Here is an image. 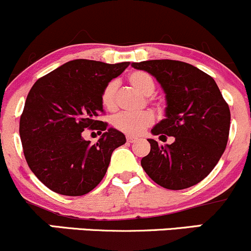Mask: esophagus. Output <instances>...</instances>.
I'll list each match as a JSON object with an SVG mask.
<instances>
[{
	"label": "esophagus",
	"mask_w": 251,
	"mask_h": 251,
	"mask_svg": "<svg viewBox=\"0 0 251 251\" xmlns=\"http://www.w3.org/2000/svg\"><path fill=\"white\" fill-rule=\"evenodd\" d=\"M126 139H127V142H130V143H134V142L137 141V137H133V136H127L126 137Z\"/></svg>",
	"instance_id": "1"
}]
</instances>
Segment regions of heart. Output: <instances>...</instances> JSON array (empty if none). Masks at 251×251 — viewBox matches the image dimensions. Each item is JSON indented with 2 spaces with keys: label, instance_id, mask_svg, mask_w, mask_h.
I'll list each match as a JSON object with an SVG mask.
<instances>
[{
  "label": "heart",
  "instance_id": "b5f03b06",
  "mask_svg": "<svg viewBox=\"0 0 251 251\" xmlns=\"http://www.w3.org/2000/svg\"><path fill=\"white\" fill-rule=\"evenodd\" d=\"M127 81L134 90H137L143 96H150L154 94L156 89L154 78L143 71H134L127 77ZM117 81H109L102 90V105L110 112L117 108ZM154 114L150 110H143L138 113H120L113 119V125L121 132L137 136L143 132L148 126L151 125L154 123Z\"/></svg>",
  "mask_w": 251,
  "mask_h": 251
}]
</instances>
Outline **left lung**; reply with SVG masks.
Listing matches in <instances>:
<instances>
[{
  "label": "left lung",
  "instance_id": "8db88e82",
  "mask_svg": "<svg viewBox=\"0 0 251 251\" xmlns=\"http://www.w3.org/2000/svg\"><path fill=\"white\" fill-rule=\"evenodd\" d=\"M132 67L156 78L166 94V119L151 133L172 144L148 139L150 152L141 161L160 186L183 190L196 185L215 167L225 151L231 113L215 80L190 63L176 60L133 62Z\"/></svg>",
  "mask_w": 251,
  "mask_h": 251
}]
</instances>
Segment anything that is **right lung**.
Masks as SVG:
<instances>
[{"label": "right lung", "instance_id": "obj_1", "mask_svg": "<svg viewBox=\"0 0 251 251\" xmlns=\"http://www.w3.org/2000/svg\"><path fill=\"white\" fill-rule=\"evenodd\" d=\"M128 65L73 60L33 84L19 133L28 167L47 188L66 196H83L103 179L112 152L126 138L100 120L101 94ZM85 128L104 132L97 144L82 138Z\"/></svg>", "mask_w": 251, "mask_h": 251}]
</instances>
